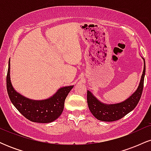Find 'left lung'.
Returning a JSON list of instances; mask_svg holds the SVG:
<instances>
[{
    "label": "left lung",
    "instance_id": "left-lung-1",
    "mask_svg": "<svg viewBox=\"0 0 151 151\" xmlns=\"http://www.w3.org/2000/svg\"><path fill=\"white\" fill-rule=\"evenodd\" d=\"M144 61L143 74H142L139 85L134 93L127 99L121 103L107 104L101 102L90 91L87 90V104L89 109L93 116L98 120L102 121H114L121 119L126 114L133 110L138 104L141 97L143 89V82L145 74V63Z\"/></svg>",
    "mask_w": 151,
    "mask_h": 151
}]
</instances>
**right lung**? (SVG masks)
<instances>
[{
  "label": "right lung",
  "mask_w": 151,
  "mask_h": 151,
  "mask_svg": "<svg viewBox=\"0 0 151 151\" xmlns=\"http://www.w3.org/2000/svg\"><path fill=\"white\" fill-rule=\"evenodd\" d=\"M10 60L6 77V86L12 104L26 119L32 122H52L58 119L64 109L65 99L73 88V85L59 89L51 97L43 100H33L22 96L15 91L10 81Z\"/></svg>",
  "instance_id": "right-lung-1"
}]
</instances>
